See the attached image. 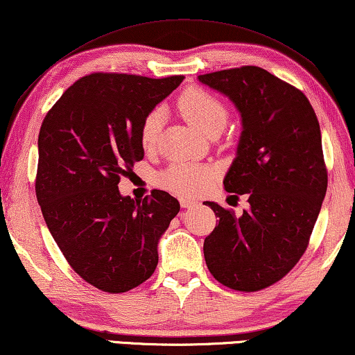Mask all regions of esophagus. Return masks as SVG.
I'll return each instance as SVG.
<instances>
[{
	"mask_svg": "<svg viewBox=\"0 0 355 355\" xmlns=\"http://www.w3.org/2000/svg\"><path fill=\"white\" fill-rule=\"evenodd\" d=\"M179 203H181L182 208H195V206L198 205V201L187 198V196H181V198H179Z\"/></svg>",
	"mask_w": 355,
	"mask_h": 355,
	"instance_id": "1",
	"label": "esophagus"
}]
</instances>
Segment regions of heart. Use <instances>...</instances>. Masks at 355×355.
<instances>
[{
	"label": "heart",
	"mask_w": 355,
	"mask_h": 355,
	"mask_svg": "<svg viewBox=\"0 0 355 355\" xmlns=\"http://www.w3.org/2000/svg\"><path fill=\"white\" fill-rule=\"evenodd\" d=\"M178 107L185 121L205 136L220 133L228 121V111L223 101L198 87L185 90L179 96ZM162 125V109H152L146 114L139 127V141L143 149H154L159 141ZM212 178H214V170L211 166L196 165V163H174L160 174L159 184L171 193L192 196L208 189Z\"/></svg>",
	"instance_id": "b5f03b06"
}]
</instances>
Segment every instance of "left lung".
<instances>
[{"mask_svg":"<svg viewBox=\"0 0 355 355\" xmlns=\"http://www.w3.org/2000/svg\"><path fill=\"white\" fill-rule=\"evenodd\" d=\"M230 98L241 114L236 159L223 187L249 208L234 216L206 201L219 217L203 244L220 284L255 292L282 279L308 248L327 192V168L315 112L302 90L259 67L198 76Z\"/></svg>","mask_w":355,"mask_h":355,"instance_id":"8db88e82","label":"left lung"}]
</instances>
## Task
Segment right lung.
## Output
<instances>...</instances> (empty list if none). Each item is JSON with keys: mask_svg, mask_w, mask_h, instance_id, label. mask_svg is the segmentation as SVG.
<instances>
[{"mask_svg": "<svg viewBox=\"0 0 355 355\" xmlns=\"http://www.w3.org/2000/svg\"><path fill=\"white\" fill-rule=\"evenodd\" d=\"M182 79L84 76L42 121L37 203L71 268L103 292L122 293L149 279L159 239L181 208L163 190L133 200L117 185L144 157L139 127L146 114Z\"/></svg>", "mask_w": 355, "mask_h": 355, "instance_id": "add662e5", "label": "right lung"}]
</instances>
